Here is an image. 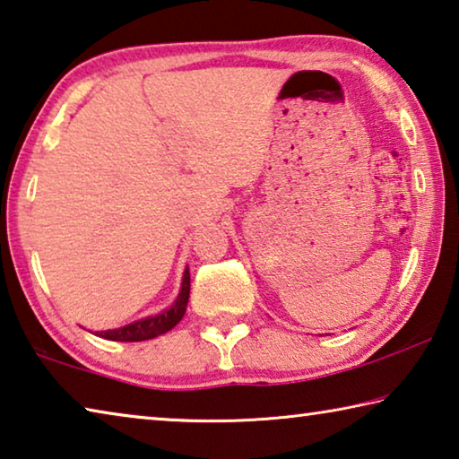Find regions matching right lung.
I'll list each match as a JSON object with an SVG mask.
<instances>
[{
  "instance_id": "obj_1",
  "label": "right lung",
  "mask_w": 459,
  "mask_h": 459,
  "mask_svg": "<svg viewBox=\"0 0 459 459\" xmlns=\"http://www.w3.org/2000/svg\"><path fill=\"white\" fill-rule=\"evenodd\" d=\"M188 298H190V271L186 267L180 293H178L176 301L168 309L155 316L142 317V320H137L134 324L121 325V328L97 332V336L105 340H113V342H143V340H152L155 336H161V333L169 332L178 322L182 320L186 314V306H188Z\"/></svg>"
}]
</instances>
